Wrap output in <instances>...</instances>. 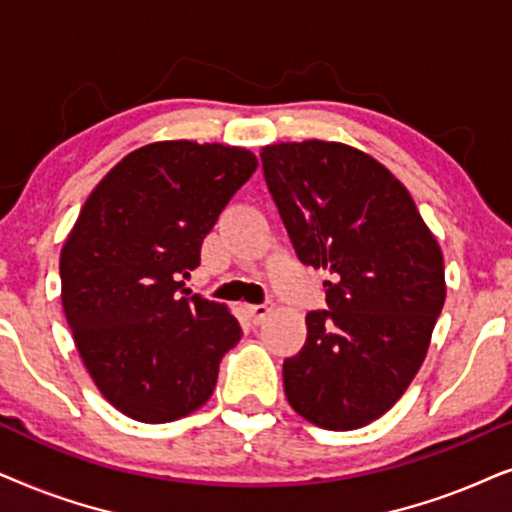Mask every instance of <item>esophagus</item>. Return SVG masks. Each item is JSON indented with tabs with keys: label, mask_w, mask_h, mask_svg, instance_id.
<instances>
[{
	"label": "esophagus",
	"mask_w": 512,
	"mask_h": 512,
	"mask_svg": "<svg viewBox=\"0 0 512 512\" xmlns=\"http://www.w3.org/2000/svg\"><path fill=\"white\" fill-rule=\"evenodd\" d=\"M243 311L248 313L252 323H262V320L269 316L271 306L269 304H243Z\"/></svg>",
	"instance_id": "34e87169"
}]
</instances>
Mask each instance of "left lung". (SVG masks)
<instances>
[{
    "label": "left lung",
    "instance_id": "1",
    "mask_svg": "<svg viewBox=\"0 0 512 512\" xmlns=\"http://www.w3.org/2000/svg\"><path fill=\"white\" fill-rule=\"evenodd\" d=\"M262 168L297 257L325 269L330 311L306 313L283 363L288 403L327 431H353L403 398L445 304V260L403 182L344 142L262 147Z\"/></svg>",
    "mask_w": 512,
    "mask_h": 512
}]
</instances>
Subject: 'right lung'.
Here are the masks:
<instances>
[{"instance_id": "add662e5", "label": "right lung", "mask_w": 512, "mask_h": 512, "mask_svg": "<svg viewBox=\"0 0 512 512\" xmlns=\"http://www.w3.org/2000/svg\"><path fill=\"white\" fill-rule=\"evenodd\" d=\"M257 168L245 147L159 140L98 182L60 250V299L102 398L142 424L208 403L241 327L185 290L201 243Z\"/></svg>"}]
</instances>
